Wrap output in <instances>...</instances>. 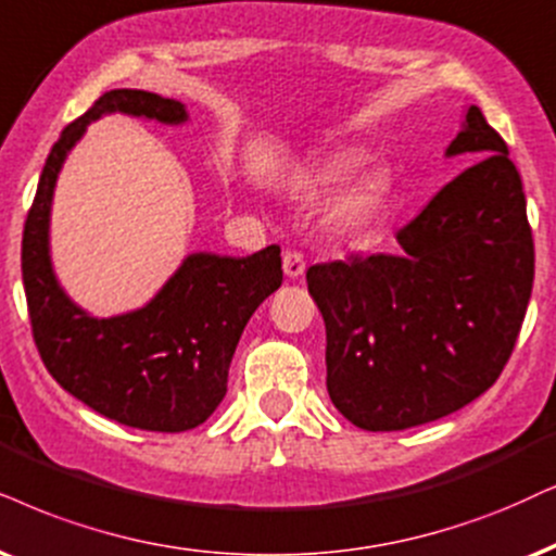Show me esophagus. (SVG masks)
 <instances>
[{
  "mask_svg": "<svg viewBox=\"0 0 556 556\" xmlns=\"http://www.w3.org/2000/svg\"><path fill=\"white\" fill-rule=\"evenodd\" d=\"M282 264H285V274L290 279H298L305 274V256H302L300 251H287Z\"/></svg>",
  "mask_w": 556,
  "mask_h": 556,
  "instance_id": "obj_1",
  "label": "esophagus"
}]
</instances>
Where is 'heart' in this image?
Returning <instances> with one entry per match:
<instances>
[{
	"mask_svg": "<svg viewBox=\"0 0 556 556\" xmlns=\"http://www.w3.org/2000/svg\"><path fill=\"white\" fill-rule=\"evenodd\" d=\"M375 179L371 177H364V179H359L356 181V185H351V189H349V202L354 207H364V205H369V200H371V194H375Z\"/></svg>",
	"mask_w": 556,
	"mask_h": 556,
	"instance_id": "1",
	"label": "heart"
}]
</instances>
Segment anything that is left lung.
Wrapping results in <instances>:
<instances>
[{
  "label": "left lung",
  "mask_w": 556,
  "mask_h": 556,
  "mask_svg": "<svg viewBox=\"0 0 556 556\" xmlns=\"http://www.w3.org/2000/svg\"><path fill=\"white\" fill-rule=\"evenodd\" d=\"M478 161L397 230L400 254L307 269L326 320V384L364 431H403L459 410L508 364L533 287L521 174L480 108L446 156Z\"/></svg>",
  "instance_id": "obj_1"
}]
</instances>
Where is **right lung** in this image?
<instances>
[{
    "label": "right lung",
    "mask_w": 556,
    "mask_h": 556,
    "mask_svg": "<svg viewBox=\"0 0 556 556\" xmlns=\"http://www.w3.org/2000/svg\"><path fill=\"white\" fill-rule=\"evenodd\" d=\"M110 112L164 125L187 123L177 100L112 89L66 125L48 153L23 230V285L33 339L63 390L100 416L140 431L179 433L205 424L228 392L245 323L282 285L279 245L251 256L189 254L140 311L94 318L53 274L48 226L59 172L89 123Z\"/></svg>",
    "instance_id": "obj_1"
}]
</instances>
